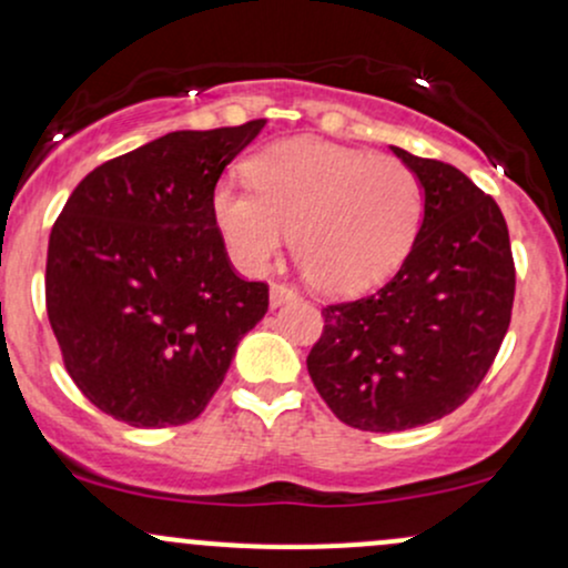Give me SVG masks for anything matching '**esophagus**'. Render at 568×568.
Returning a JSON list of instances; mask_svg holds the SVG:
<instances>
[{"label":"esophagus","mask_w":568,"mask_h":568,"mask_svg":"<svg viewBox=\"0 0 568 568\" xmlns=\"http://www.w3.org/2000/svg\"><path fill=\"white\" fill-rule=\"evenodd\" d=\"M298 298V294L294 288H291V285H285V283H272V288H270V302H272V307H280V304H288V302H296Z\"/></svg>","instance_id":"34e87169"}]
</instances>
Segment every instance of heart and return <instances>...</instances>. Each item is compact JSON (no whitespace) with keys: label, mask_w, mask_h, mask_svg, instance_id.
<instances>
[{"label":"heart","mask_w":568,"mask_h":568,"mask_svg":"<svg viewBox=\"0 0 568 568\" xmlns=\"http://www.w3.org/2000/svg\"><path fill=\"white\" fill-rule=\"evenodd\" d=\"M253 189L221 183L213 217L232 261L261 274L291 251L298 270L328 296L385 283L423 221V183L394 155H369L321 140H285L247 161Z\"/></svg>","instance_id":"obj_1"}]
</instances>
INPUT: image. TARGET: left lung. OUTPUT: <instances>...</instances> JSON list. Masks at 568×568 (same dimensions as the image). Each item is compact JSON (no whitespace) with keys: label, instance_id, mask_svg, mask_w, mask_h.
I'll return each mask as SVG.
<instances>
[{"label":"left lung","instance_id":"8db88e82","mask_svg":"<svg viewBox=\"0 0 568 568\" xmlns=\"http://www.w3.org/2000/svg\"><path fill=\"white\" fill-rule=\"evenodd\" d=\"M394 153L423 183L413 251L375 294L323 307L307 372L361 432H407L458 409L488 375L515 302L507 221L445 161Z\"/></svg>","mask_w":568,"mask_h":568}]
</instances>
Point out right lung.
Returning a JSON list of instances; mask_svg holds the SVG:
<instances>
[{"mask_svg": "<svg viewBox=\"0 0 568 568\" xmlns=\"http://www.w3.org/2000/svg\"><path fill=\"white\" fill-rule=\"evenodd\" d=\"M266 121L172 132L85 174L48 242L45 304L67 372L134 428L204 413L270 285L234 272L213 191Z\"/></svg>", "mask_w": 568, "mask_h": 568, "instance_id": "right-lung-1", "label": "right lung"}]
</instances>
